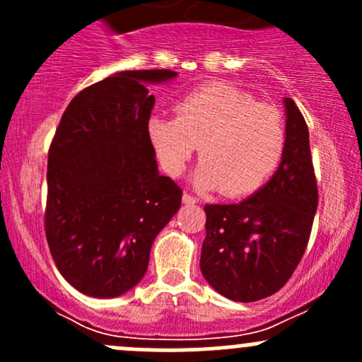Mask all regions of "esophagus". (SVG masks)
Segmentation results:
<instances>
[{
	"label": "esophagus",
	"instance_id": "1",
	"mask_svg": "<svg viewBox=\"0 0 362 362\" xmlns=\"http://www.w3.org/2000/svg\"><path fill=\"white\" fill-rule=\"evenodd\" d=\"M182 202L185 204H196L198 203V198H194L192 194H189V192H184V196H182Z\"/></svg>",
	"mask_w": 362,
	"mask_h": 362
}]
</instances>
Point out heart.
Returning a JSON list of instances; mask_svg holds the SVG:
<instances>
[{
	"label": "heart",
	"instance_id": "heart-1",
	"mask_svg": "<svg viewBox=\"0 0 362 362\" xmlns=\"http://www.w3.org/2000/svg\"><path fill=\"white\" fill-rule=\"evenodd\" d=\"M175 117L152 115L147 138L160 168L180 177L199 147L196 182L228 198L257 192L286 154L287 129L276 108L222 82L204 83L175 101Z\"/></svg>",
	"mask_w": 362,
	"mask_h": 362
}]
</instances>
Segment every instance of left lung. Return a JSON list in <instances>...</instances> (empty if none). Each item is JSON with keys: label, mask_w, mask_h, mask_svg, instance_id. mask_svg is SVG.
Returning a JSON list of instances; mask_svg holds the SVG:
<instances>
[{"label": "left lung", "mask_w": 362, "mask_h": 362, "mask_svg": "<svg viewBox=\"0 0 362 362\" xmlns=\"http://www.w3.org/2000/svg\"><path fill=\"white\" fill-rule=\"evenodd\" d=\"M286 154L272 180L236 204H206L202 268L224 298L259 301L282 289L298 268L319 203L305 117L286 98Z\"/></svg>", "instance_id": "obj_1"}]
</instances>
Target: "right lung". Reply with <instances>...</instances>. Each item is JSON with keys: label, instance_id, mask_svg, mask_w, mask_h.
Listing matches in <instances>:
<instances>
[{"label": "right lung", "instance_id": "right-lung-1", "mask_svg": "<svg viewBox=\"0 0 362 362\" xmlns=\"http://www.w3.org/2000/svg\"><path fill=\"white\" fill-rule=\"evenodd\" d=\"M177 76L136 69L80 90L49 148L45 236L61 275L93 298L136 286L151 247L177 214L182 189L158 171L147 138L156 98L145 86Z\"/></svg>", "mask_w": 362, "mask_h": 362}]
</instances>
